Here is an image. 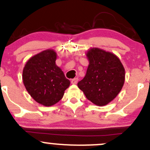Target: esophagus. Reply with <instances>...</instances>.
<instances>
[{
	"mask_svg": "<svg viewBox=\"0 0 150 150\" xmlns=\"http://www.w3.org/2000/svg\"><path fill=\"white\" fill-rule=\"evenodd\" d=\"M77 82H78V79L74 78L73 79H71V84H76Z\"/></svg>",
	"mask_w": 150,
	"mask_h": 150,
	"instance_id": "1",
	"label": "esophagus"
}]
</instances>
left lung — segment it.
Returning a JSON list of instances; mask_svg holds the SVG:
<instances>
[{"label": "left lung", "mask_w": 150, "mask_h": 150, "mask_svg": "<svg viewBox=\"0 0 150 150\" xmlns=\"http://www.w3.org/2000/svg\"><path fill=\"white\" fill-rule=\"evenodd\" d=\"M86 55L89 61L87 73L77 85L92 103L107 105L123 87L125 69L119 57L110 52L91 48Z\"/></svg>", "instance_id": "left-lung-1"}]
</instances>
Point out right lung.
I'll list each match as a JSON object with an SVG mask.
<instances>
[{"label": "right lung", "instance_id": "1", "mask_svg": "<svg viewBox=\"0 0 150 150\" xmlns=\"http://www.w3.org/2000/svg\"><path fill=\"white\" fill-rule=\"evenodd\" d=\"M56 59L54 50H44L31 57L23 69V79L27 91L43 106L57 103L70 85V81L56 65Z\"/></svg>", "mask_w": 150, "mask_h": 150}]
</instances>
